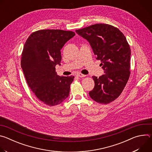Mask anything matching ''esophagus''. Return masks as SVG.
Instances as JSON below:
<instances>
[{
  "instance_id": "34e87169",
  "label": "esophagus",
  "mask_w": 152,
  "mask_h": 152,
  "mask_svg": "<svg viewBox=\"0 0 152 152\" xmlns=\"http://www.w3.org/2000/svg\"><path fill=\"white\" fill-rule=\"evenodd\" d=\"M77 76H78L79 77H85V76H86V75H83V74H82V73H77Z\"/></svg>"
}]
</instances>
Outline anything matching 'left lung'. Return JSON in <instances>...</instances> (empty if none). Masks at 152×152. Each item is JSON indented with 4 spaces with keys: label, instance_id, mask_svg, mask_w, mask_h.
<instances>
[{
    "label": "left lung",
    "instance_id": "8db88e82",
    "mask_svg": "<svg viewBox=\"0 0 152 152\" xmlns=\"http://www.w3.org/2000/svg\"><path fill=\"white\" fill-rule=\"evenodd\" d=\"M87 40L104 74L93 76L94 87L89 92L97 103L107 104L122 93L130 76L131 48L124 34L117 28L97 23L76 31Z\"/></svg>",
    "mask_w": 152,
    "mask_h": 152
}]
</instances>
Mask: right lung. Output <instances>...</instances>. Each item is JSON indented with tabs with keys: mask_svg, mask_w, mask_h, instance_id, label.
Here are the masks:
<instances>
[{
	"mask_svg": "<svg viewBox=\"0 0 152 152\" xmlns=\"http://www.w3.org/2000/svg\"><path fill=\"white\" fill-rule=\"evenodd\" d=\"M75 35L72 31L42 29L31 34L21 53V67L27 83L43 103L52 106L66 100L74 76H59L55 70L61 65V49Z\"/></svg>",
	"mask_w": 152,
	"mask_h": 152,
	"instance_id": "right-lung-1",
	"label": "right lung"
}]
</instances>
